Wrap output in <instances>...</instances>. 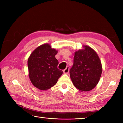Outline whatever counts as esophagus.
<instances>
[{"instance_id":"obj_1","label":"esophagus","mask_w":123,"mask_h":123,"mask_svg":"<svg viewBox=\"0 0 123 123\" xmlns=\"http://www.w3.org/2000/svg\"><path fill=\"white\" fill-rule=\"evenodd\" d=\"M69 69H70V67L69 66L67 67V68L64 70H63V72L64 74H68L69 72Z\"/></svg>"}]
</instances>
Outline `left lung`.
I'll return each mask as SVG.
<instances>
[{"label": "left lung", "mask_w": 123, "mask_h": 123, "mask_svg": "<svg viewBox=\"0 0 123 123\" xmlns=\"http://www.w3.org/2000/svg\"><path fill=\"white\" fill-rule=\"evenodd\" d=\"M79 50L74 54V64L70 70L73 84L80 91L92 90L100 79L102 66L96 52L89 46Z\"/></svg>", "instance_id": "1"}]
</instances>
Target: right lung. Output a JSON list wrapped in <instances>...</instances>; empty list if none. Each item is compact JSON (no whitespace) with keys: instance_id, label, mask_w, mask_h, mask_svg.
<instances>
[{"instance_id":"obj_1","label":"right lung","mask_w":123,"mask_h":123,"mask_svg":"<svg viewBox=\"0 0 123 123\" xmlns=\"http://www.w3.org/2000/svg\"><path fill=\"white\" fill-rule=\"evenodd\" d=\"M57 51L48 44L34 51L28 59L29 77L32 84L40 90H47L56 84L63 74L57 68L59 62L55 55Z\"/></svg>"}]
</instances>
